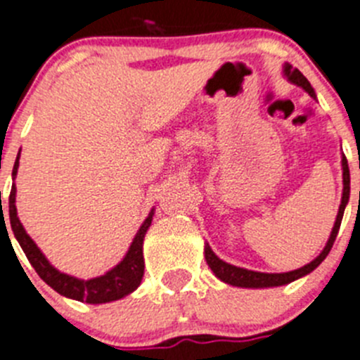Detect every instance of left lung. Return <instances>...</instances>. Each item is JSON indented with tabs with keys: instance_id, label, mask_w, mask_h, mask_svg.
Here are the masks:
<instances>
[{
	"instance_id": "obj_1",
	"label": "left lung",
	"mask_w": 360,
	"mask_h": 360,
	"mask_svg": "<svg viewBox=\"0 0 360 360\" xmlns=\"http://www.w3.org/2000/svg\"><path fill=\"white\" fill-rule=\"evenodd\" d=\"M283 77L289 80L290 84H296L297 87L305 89L314 100H317L314 87L310 86L307 77L303 75L297 68H292L289 63H285ZM341 156H342L341 158L342 197H341V204H339L338 217H335V222H333L332 233H330L328 240H326V245L323 248V251L319 252L312 262H310V264L303 265V267L300 269H294V271H289V273H260V271H251V269L236 267V265H231L228 264V262L220 260L215 252H213V249L210 248L208 242H206V244H204V258H206V264H208V267L212 269L213 274H215L220 281L233 285V287H242V289H269V287H281V285L296 281L300 280V278L312 273L314 269H316L317 265L321 264V262L328 257L330 249H332L333 242H335V236H338L339 233V228H341V220H342V215H345L346 204H348L349 200V168H348V161H346L345 154H341Z\"/></svg>"
}]
</instances>
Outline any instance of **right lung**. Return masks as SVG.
<instances>
[{
	"label": "right lung",
	"instance_id": "obj_1",
	"mask_svg": "<svg viewBox=\"0 0 360 360\" xmlns=\"http://www.w3.org/2000/svg\"><path fill=\"white\" fill-rule=\"evenodd\" d=\"M21 154V150H19ZM19 154L15 158L14 170H12V181L18 176L19 168ZM15 184H12L11 197H8V217H11V226L14 231L15 240L19 242L21 249L27 255L28 262L32 267L35 269V273L41 276V280L46 281L51 289L57 290L60 296H66L70 300L86 301L91 305H100V303H109V301L122 300V297L129 296L134 292L141 283L143 278V240L147 235V229L152 224V217H154V208L150 210L147 219L143 220V224L140 226L138 233H136L134 240H132L131 248H129L127 255L122 258L120 264H116L111 271H108L102 276L89 278V280H80V278L71 276V274L60 273L59 269H55L53 265L48 262L43 251L37 248L32 236L25 231L21 220L18 217V208H15ZM1 217H3V206H1ZM3 229H6L5 217H3ZM11 240V238H8Z\"/></svg>",
	"mask_w": 360,
	"mask_h": 360
}]
</instances>
